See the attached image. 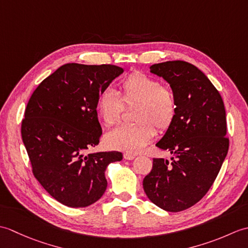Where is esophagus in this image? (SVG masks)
<instances>
[{
	"label": "esophagus",
	"mask_w": 248,
	"mask_h": 248,
	"mask_svg": "<svg viewBox=\"0 0 248 248\" xmlns=\"http://www.w3.org/2000/svg\"><path fill=\"white\" fill-rule=\"evenodd\" d=\"M124 157L125 160H133L134 157H135V155H132V154H124Z\"/></svg>",
	"instance_id": "34e87169"
}]
</instances>
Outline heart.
I'll list each match as a JSON object with an SVG mask.
<instances>
[{
  "instance_id": "obj_1",
  "label": "heart",
  "mask_w": 248,
  "mask_h": 248,
  "mask_svg": "<svg viewBox=\"0 0 248 248\" xmlns=\"http://www.w3.org/2000/svg\"><path fill=\"white\" fill-rule=\"evenodd\" d=\"M121 99L113 89H103L97 98V112L107 125H113L120 119L124 103H136L133 124L118 125L104 136L108 148L136 154L155 136V128L166 131L177 116V99L170 88L146 73L135 71L120 84Z\"/></svg>"
}]
</instances>
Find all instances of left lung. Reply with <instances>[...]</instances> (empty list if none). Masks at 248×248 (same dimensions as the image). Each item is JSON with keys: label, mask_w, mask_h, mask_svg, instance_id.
Returning a JSON list of instances; mask_svg holds the SVG:
<instances>
[{"label": "left lung", "mask_w": 248, "mask_h": 248, "mask_svg": "<svg viewBox=\"0 0 248 248\" xmlns=\"http://www.w3.org/2000/svg\"><path fill=\"white\" fill-rule=\"evenodd\" d=\"M150 72L170 83L178 109L171 127L155 145L173 155L171 163L154 159L143 186L157 207L179 212L207 194L227 155L225 105L204 73L189 62H160L152 65Z\"/></svg>", "instance_id": "1"}]
</instances>
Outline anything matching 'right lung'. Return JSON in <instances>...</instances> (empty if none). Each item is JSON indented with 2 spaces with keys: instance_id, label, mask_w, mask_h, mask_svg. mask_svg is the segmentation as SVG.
<instances>
[{
  "instance_id": "add662e5",
  "label": "right lung",
  "mask_w": 248,
  "mask_h": 248,
  "mask_svg": "<svg viewBox=\"0 0 248 248\" xmlns=\"http://www.w3.org/2000/svg\"><path fill=\"white\" fill-rule=\"evenodd\" d=\"M123 72L114 65H62L39 84L26 105L21 135L31 170L67 207L84 208L101 198L108 165L123 160L118 151L85 155L102 134L99 93Z\"/></svg>"
}]
</instances>
